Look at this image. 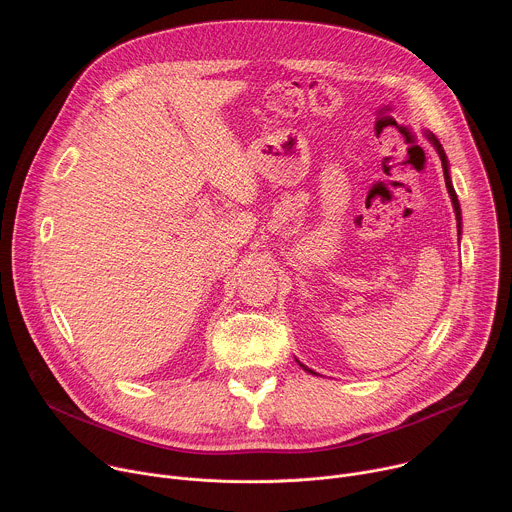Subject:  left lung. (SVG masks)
<instances>
[{"mask_svg":"<svg viewBox=\"0 0 512 512\" xmlns=\"http://www.w3.org/2000/svg\"><path fill=\"white\" fill-rule=\"evenodd\" d=\"M425 137L429 139V143L433 145L435 148V152H437V156H440V160H442V168H444V178H446V188H448V194H450V198H452V204H454V212H456V221H458V237L462 235V208H460V202H458V196H456V190H454V186H452V178H450V162H448V156H446V152H444V148H442V143H440V139H437L431 131H425ZM298 364L300 367L306 371V373H310V375H318V373H314L312 369H308L306 364H302L300 360H298Z\"/></svg>","mask_w":512,"mask_h":512,"instance_id":"left-lung-1","label":"left lung"}]
</instances>
